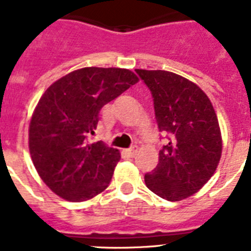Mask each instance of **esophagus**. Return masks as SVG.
<instances>
[{"mask_svg": "<svg viewBox=\"0 0 251 251\" xmlns=\"http://www.w3.org/2000/svg\"><path fill=\"white\" fill-rule=\"evenodd\" d=\"M137 151H138V147H137V146H132V147L127 150V154L129 157H133L137 153Z\"/></svg>", "mask_w": 251, "mask_h": 251, "instance_id": "1", "label": "esophagus"}]
</instances>
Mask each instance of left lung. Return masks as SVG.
I'll return each instance as SVG.
<instances>
[{
	"instance_id": "1",
	"label": "left lung",
	"mask_w": 251,
	"mask_h": 251,
	"mask_svg": "<svg viewBox=\"0 0 251 251\" xmlns=\"http://www.w3.org/2000/svg\"><path fill=\"white\" fill-rule=\"evenodd\" d=\"M136 73L152 93L159 132L168 133L158 165L145 175L146 186L165 200L181 201L199 191L219 165L223 141L216 113L186 77L165 70Z\"/></svg>"
}]
</instances>
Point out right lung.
<instances>
[{
	"label": "right lung",
	"mask_w": 251,
	"mask_h": 251,
	"mask_svg": "<svg viewBox=\"0 0 251 251\" xmlns=\"http://www.w3.org/2000/svg\"><path fill=\"white\" fill-rule=\"evenodd\" d=\"M138 80L128 69L83 68L51 84L40 98L28 148L37 174L57 196L80 202L108 187L121 153L88 137L101 108Z\"/></svg>",
	"instance_id": "add662e5"
}]
</instances>
